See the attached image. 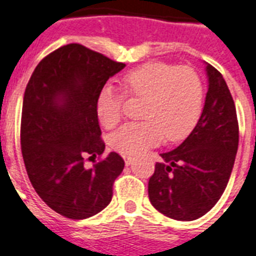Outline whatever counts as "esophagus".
Here are the masks:
<instances>
[{"instance_id": "esophagus-1", "label": "esophagus", "mask_w": 256, "mask_h": 256, "mask_svg": "<svg viewBox=\"0 0 256 256\" xmlns=\"http://www.w3.org/2000/svg\"><path fill=\"white\" fill-rule=\"evenodd\" d=\"M124 164H126V166H130V164L132 163V160H134V158L128 156V155H124Z\"/></svg>"}]
</instances>
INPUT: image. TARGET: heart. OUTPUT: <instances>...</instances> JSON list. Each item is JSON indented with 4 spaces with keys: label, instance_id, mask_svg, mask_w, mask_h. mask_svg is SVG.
Masks as SVG:
<instances>
[{
    "label": "heart",
    "instance_id": "b5f03b06",
    "mask_svg": "<svg viewBox=\"0 0 256 256\" xmlns=\"http://www.w3.org/2000/svg\"><path fill=\"white\" fill-rule=\"evenodd\" d=\"M120 84L126 96L144 98L140 117L146 121L122 126L110 144L124 155H139L166 138L171 142L186 138L201 116L204 89L200 76L190 67L147 63L130 70ZM122 94L105 85L96 100V113L104 128H112L122 117Z\"/></svg>",
    "mask_w": 256,
    "mask_h": 256
}]
</instances>
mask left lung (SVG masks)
I'll return each mask as SVG.
<instances>
[{"mask_svg":"<svg viewBox=\"0 0 256 256\" xmlns=\"http://www.w3.org/2000/svg\"><path fill=\"white\" fill-rule=\"evenodd\" d=\"M208 92L200 120L172 151L160 154L148 180V197L162 214L193 221L214 206L236 160L240 130L236 105L222 74L205 63Z\"/></svg>","mask_w":256,"mask_h":256,"instance_id":"obj_1","label":"left lung"}]
</instances>
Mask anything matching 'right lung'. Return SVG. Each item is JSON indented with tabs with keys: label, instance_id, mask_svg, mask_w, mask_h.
I'll return each instance as SVG.
<instances>
[{
	"label": "right lung",
	"instance_id": "add662e5",
	"mask_svg": "<svg viewBox=\"0 0 256 256\" xmlns=\"http://www.w3.org/2000/svg\"><path fill=\"white\" fill-rule=\"evenodd\" d=\"M124 67L70 43L42 60L24 90L20 147L27 175L42 200L70 220H85L105 209L114 180L124 171L117 152L92 168H85L84 158L105 151L96 100Z\"/></svg>",
	"mask_w": 256,
	"mask_h": 256
}]
</instances>
